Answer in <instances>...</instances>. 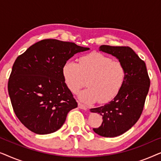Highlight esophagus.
Listing matches in <instances>:
<instances>
[{"instance_id": "1", "label": "esophagus", "mask_w": 161, "mask_h": 161, "mask_svg": "<svg viewBox=\"0 0 161 161\" xmlns=\"http://www.w3.org/2000/svg\"><path fill=\"white\" fill-rule=\"evenodd\" d=\"M78 107L80 108V109H83V110H87V108L84 105L82 104V103H78Z\"/></svg>"}]
</instances>
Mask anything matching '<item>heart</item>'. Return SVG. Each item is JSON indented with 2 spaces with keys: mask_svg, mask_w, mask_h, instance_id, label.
<instances>
[{
  "mask_svg": "<svg viewBox=\"0 0 161 161\" xmlns=\"http://www.w3.org/2000/svg\"><path fill=\"white\" fill-rule=\"evenodd\" d=\"M62 72L66 85L74 94L84 86L87 80L89 88L79 94L80 100L87 103L111 100L122 89L126 77L122 62L97 52L80 56L78 64L67 62Z\"/></svg>",
  "mask_w": 161,
  "mask_h": 161,
  "instance_id": "obj_1",
  "label": "heart"
}]
</instances>
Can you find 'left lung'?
Segmentation results:
<instances>
[{
  "label": "left lung",
  "instance_id": "obj_1",
  "mask_svg": "<svg viewBox=\"0 0 161 161\" xmlns=\"http://www.w3.org/2000/svg\"><path fill=\"white\" fill-rule=\"evenodd\" d=\"M99 50L116 57L126 69L122 89L114 100L103 106L91 109L92 112L103 116L102 125L93 130L104 137H116L130 129L140 118L150 79L145 62L131 47L101 45Z\"/></svg>",
  "mask_w": 161,
  "mask_h": 161
}]
</instances>
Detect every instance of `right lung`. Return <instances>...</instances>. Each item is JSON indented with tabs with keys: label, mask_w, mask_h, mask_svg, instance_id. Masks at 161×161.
<instances>
[{
	"label": "right lung",
	"mask_w": 161,
	"mask_h": 161,
	"mask_svg": "<svg viewBox=\"0 0 161 161\" xmlns=\"http://www.w3.org/2000/svg\"><path fill=\"white\" fill-rule=\"evenodd\" d=\"M89 47L57 39H43L19 55L13 64L8 92L14 112L36 134L58 130L67 114L78 107L63 76L67 61Z\"/></svg>",
	"instance_id": "1"
}]
</instances>
